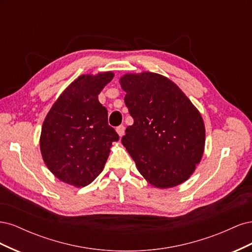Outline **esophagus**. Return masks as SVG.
<instances>
[{
	"mask_svg": "<svg viewBox=\"0 0 252 252\" xmlns=\"http://www.w3.org/2000/svg\"><path fill=\"white\" fill-rule=\"evenodd\" d=\"M117 132H118L120 138H122V136H123L124 133H125V127L124 126H119L117 128Z\"/></svg>",
	"mask_w": 252,
	"mask_h": 252,
	"instance_id": "esophagus-1",
	"label": "esophagus"
}]
</instances>
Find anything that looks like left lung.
Wrapping results in <instances>:
<instances>
[{
	"mask_svg": "<svg viewBox=\"0 0 252 252\" xmlns=\"http://www.w3.org/2000/svg\"><path fill=\"white\" fill-rule=\"evenodd\" d=\"M120 84L134 121L126 128L122 144L139 172L161 189L186 182L204 154L205 124L200 111L162 74L126 73Z\"/></svg>",
	"mask_w": 252,
	"mask_h": 252,
	"instance_id": "8db88e82",
	"label": "left lung"
}]
</instances>
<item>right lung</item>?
Listing matches in <instances>:
<instances>
[{
    "label": "right lung",
    "instance_id": "add662e5",
    "mask_svg": "<svg viewBox=\"0 0 252 252\" xmlns=\"http://www.w3.org/2000/svg\"><path fill=\"white\" fill-rule=\"evenodd\" d=\"M113 75L111 71L80 75L57 98L43 122V161L68 185L80 188L93 183L104 169L112 143L119 140L97 97Z\"/></svg>",
    "mask_w": 252,
    "mask_h": 252
}]
</instances>
